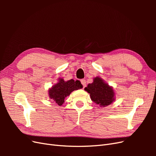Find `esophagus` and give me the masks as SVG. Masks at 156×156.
<instances>
[{
	"label": "esophagus",
	"mask_w": 156,
	"mask_h": 156,
	"mask_svg": "<svg viewBox=\"0 0 156 156\" xmlns=\"http://www.w3.org/2000/svg\"><path fill=\"white\" fill-rule=\"evenodd\" d=\"M81 83L82 84V85L83 87V88L87 86V83H86V81L84 79H81Z\"/></svg>",
	"instance_id": "obj_1"
}]
</instances>
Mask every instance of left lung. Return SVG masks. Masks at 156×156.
<instances>
[{
  "instance_id": "obj_1",
  "label": "left lung",
  "mask_w": 156,
  "mask_h": 156,
  "mask_svg": "<svg viewBox=\"0 0 156 156\" xmlns=\"http://www.w3.org/2000/svg\"><path fill=\"white\" fill-rule=\"evenodd\" d=\"M84 90L90 94L92 101L100 107L110 105L115 100L112 88L100 77L94 78V82L88 84Z\"/></svg>"
}]
</instances>
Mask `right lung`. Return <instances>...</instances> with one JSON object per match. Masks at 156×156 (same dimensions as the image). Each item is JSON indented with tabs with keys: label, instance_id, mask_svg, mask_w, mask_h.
Instances as JSON below:
<instances>
[{
	"label": "right lung",
	"instance_id": "add662e5",
	"mask_svg": "<svg viewBox=\"0 0 156 156\" xmlns=\"http://www.w3.org/2000/svg\"><path fill=\"white\" fill-rule=\"evenodd\" d=\"M83 88L79 81L73 79L64 81L63 79H59V81L49 90V98L55 101L58 105H62L64 102V99L68 96L73 90Z\"/></svg>",
	"mask_w": 156,
	"mask_h": 156
}]
</instances>
